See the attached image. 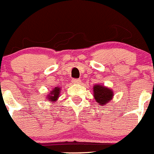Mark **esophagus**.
Listing matches in <instances>:
<instances>
[{
  "mask_svg": "<svg viewBox=\"0 0 154 154\" xmlns=\"http://www.w3.org/2000/svg\"><path fill=\"white\" fill-rule=\"evenodd\" d=\"M80 82L81 81H80L79 79H72V82L74 83V84H79Z\"/></svg>",
  "mask_w": 154,
  "mask_h": 154,
  "instance_id": "obj_1",
  "label": "esophagus"
}]
</instances>
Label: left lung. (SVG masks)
Segmentation results:
<instances>
[{"instance_id":"obj_1","label":"left lung","mask_w":154,"mask_h":154,"mask_svg":"<svg viewBox=\"0 0 154 154\" xmlns=\"http://www.w3.org/2000/svg\"><path fill=\"white\" fill-rule=\"evenodd\" d=\"M94 96L97 103L106 106V103L112 99L113 92L107 88L97 85L94 87Z\"/></svg>"}]
</instances>
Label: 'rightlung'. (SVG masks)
<instances>
[{"instance_id":"right-lung-1","label":"right lung","mask_w":154,"mask_h":154,"mask_svg":"<svg viewBox=\"0 0 154 154\" xmlns=\"http://www.w3.org/2000/svg\"><path fill=\"white\" fill-rule=\"evenodd\" d=\"M60 91V89L59 88H55L51 91V93H50L51 94L48 95V100H51V102L56 101V100H57L58 97H59Z\"/></svg>"}]
</instances>
